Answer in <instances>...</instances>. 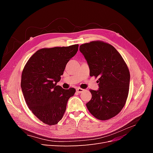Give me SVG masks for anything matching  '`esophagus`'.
Wrapping results in <instances>:
<instances>
[{"label": "esophagus", "instance_id": "obj_1", "mask_svg": "<svg viewBox=\"0 0 153 153\" xmlns=\"http://www.w3.org/2000/svg\"><path fill=\"white\" fill-rule=\"evenodd\" d=\"M76 90V92H78V93H81L82 92H83V91H84V89H81V88H80V87H78Z\"/></svg>", "mask_w": 153, "mask_h": 153}]
</instances>
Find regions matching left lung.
I'll return each mask as SVG.
<instances>
[{"label":"left lung","instance_id":"1","mask_svg":"<svg viewBox=\"0 0 153 153\" xmlns=\"http://www.w3.org/2000/svg\"><path fill=\"white\" fill-rule=\"evenodd\" d=\"M90 69V76L99 77L98 90H90L91 100L86 103L90 113L100 120L118 114L128 98L130 74L126 64L113 46L95 41L80 46Z\"/></svg>","mask_w":153,"mask_h":153}]
</instances>
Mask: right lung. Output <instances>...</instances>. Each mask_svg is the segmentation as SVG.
<instances>
[{"instance_id": "right-lung-1", "label": "right lung", "mask_w": 153, "mask_h": 153, "mask_svg": "<svg viewBox=\"0 0 153 153\" xmlns=\"http://www.w3.org/2000/svg\"><path fill=\"white\" fill-rule=\"evenodd\" d=\"M78 45L42 48L32 55L22 74L21 88L29 108L43 123L54 125L61 120L68 101L76 91L57 85Z\"/></svg>"}]
</instances>
